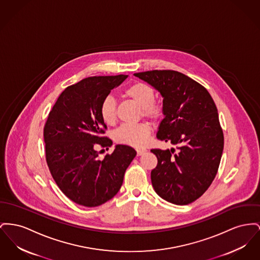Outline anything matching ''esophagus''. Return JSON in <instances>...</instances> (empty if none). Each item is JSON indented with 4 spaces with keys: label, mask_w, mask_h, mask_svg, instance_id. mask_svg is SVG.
<instances>
[{
    "label": "esophagus",
    "mask_w": 260,
    "mask_h": 260,
    "mask_svg": "<svg viewBox=\"0 0 260 260\" xmlns=\"http://www.w3.org/2000/svg\"><path fill=\"white\" fill-rule=\"evenodd\" d=\"M145 152H146V149H143V148H138V149H137V153H138V156H140V155H142V154H144Z\"/></svg>",
    "instance_id": "1"
}]
</instances>
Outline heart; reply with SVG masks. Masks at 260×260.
I'll return each instance as SVG.
<instances>
[{
  "instance_id": "1",
  "label": "heart",
  "mask_w": 260,
  "mask_h": 260,
  "mask_svg": "<svg viewBox=\"0 0 260 260\" xmlns=\"http://www.w3.org/2000/svg\"><path fill=\"white\" fill-rule=\"evenodd\" d=\"M123 94L136 102L141 110L142 117L153 122H158L164 116V106L155 99V89L146 82L138 81L129 85ZM100 115L106 123H114L117 119V104L113 96H106L100 104ZM150 126L147 122L123 123L115 131L114 138L117 142L135 147L144 145L150 135Z\"/></svg>"
}]
</instances>
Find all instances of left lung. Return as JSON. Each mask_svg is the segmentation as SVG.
<instances>
[{
	"label": "left lung",
	"mask_w": 260,
	"mask_h": 260,
	"mask_svg": "<svg viewBox=\"0 0 260 260\" xmlns=\"http://www.w3.org/2000/svg\"><path fill=\"white\" fill-rule=\"evenodd\" d=\"M135 76L163 96L165 118L157 138L177 146L151 149L158 161L151 171L154 190L171 203L189 204L208 189L220 165L224 135L217 107L203 85L182 73L154 70Z\"/></svg>",
	"instance_id": "obj_1"
}]
</instances>
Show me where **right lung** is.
I'll use <instances>...</instances> for the list:
<instances>
[{
	"label": "right lung",
	"mask_w": 260,
	"mask_h": 260,
	"mask_svg": "<svg viewBox=\"0 0 260 260\" xmlns=\"http://www.w3.org/2000/svg\"><path fill=\"white\" fill-rule=\"evenodd\" d=\"M126 77H86L61 92L48 115L43 132L48 168L62 193L79 205L95 207L113 199L137 155L131 146L117 145L100 160L95 150L112 145L104 137L100 104Z\"/></svg>",
	"instance_id": "right-lung-1"
}]
</instances>
